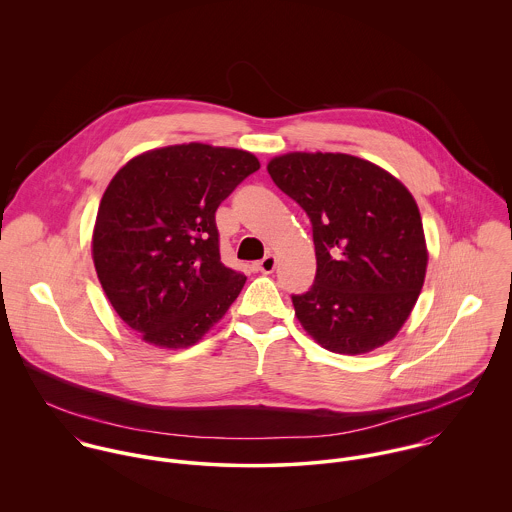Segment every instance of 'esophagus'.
Wrapping results in <instances>:
<instances>
[{
    "instance_id": "esophagus-1",
    "label": "esophagus",
    "mask_w": 512,
    "mask_h": 512,
    "mask_svg": "<svg viewBox=\"0 0 512 512\" xmlns=\"http://www.w3.org/2000/svg\"><path fill=\"white\" fill-rule=\"evenodd\" d=\"M276 264H278L276 256H274V254H268V256H264V258L256 264V268H258L262 274H272V272L276 270Z\"/></svg>"
}]
</instances>
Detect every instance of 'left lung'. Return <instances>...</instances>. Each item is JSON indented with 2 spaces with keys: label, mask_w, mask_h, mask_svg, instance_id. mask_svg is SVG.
Segmentation results:
<instances>
[{
  "label": "left lung",
  "mask_w": 512,
  "mask_h": 512,
  "mask_svg": "<svg viewBox=\"0 0 512 512\" xmlns=\"http://www.w3.org/2000/svg\"><path fill=\"white\" fill-rule=\"evenodd\" d=\"M274 183L307 213L315 282L292 295L303 329L327 351L363 355L396 337L424 286L428 250L410 191L347 153H286Z\"/></svg>",
  "instance_id": "left-lung-1"
}]
</instances>
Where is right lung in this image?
Here are the masks:
<instances>
[{"label": "right lung", "instance_id": "1", "mask_svg": "<svg viewBox=\"0 0 512 512\" xmlns=\"http://www.w3.org/2000/svg\"><path fill=\"white\" fill-rule=\"evenodd\" d=\"M260 161L207 144L130 159L98 207L92 258L102 290L146 343L187 349L222 319L246 276L220 262V203Z\"/></svg>", "mask_w": 512, "mask_h": 512}]
</instances>
